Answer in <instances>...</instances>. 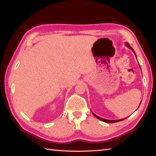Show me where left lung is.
<instances>
[{
	"mask_svg": "<svg viewBox=\"0 0 156 156\" xmlns=\"http://www.w3.org/2000/svg\"><path fill=\"white\" fill-rule=\"evenodd\" d=\"M126 45L127 46L129 49H132V51H133V53L134 54H135V55H136V53H135V51H133V49H132V47L129 45V44L128 43H126ZM141 103V102H140ZM140 106V105H139ZM92 113H93L94 114V115L95 116V117H96V118H98V119H99L100 120H102V121H103V122H107V123H114V122H120V121H122V120H125V118H123V119H120V120H107V119H104V118H100V117H99V116H98V115H96V114H95L94 113H93L92 112Z\"/></svg>",
	"mask_w": 156,
	"mask_h": 156,
	"instance_id": "8db88e82",
	"label": "left lung"
}]
</instances>
